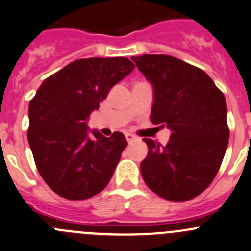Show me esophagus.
Listing matches in <instances>:
<instances>
[{
	"label": "esophagus",
	"mask_w": 251,
	"mask_h": 251,
	"mask_svg": "<svg viewBox=\"0 0 251 251\" xmlns=\"http://www.w3.org/2000/svg\"><path fill=\"white\" fill-rule=\"evenodd\" d=\"M125 137H126V140H127V142L131 143L133 140H135L136 136L132 135V133H128V132H127V133H126V135H125Z\"/></svg>",
	"instance_id": "esophagus-1"
}]
</instances>
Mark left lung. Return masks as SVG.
Listing matches in <instances>:
<instances>
[{
    "label": "left lung",
    "instance_id": "1",
    "mask_svg": "<svg viewBox=\"0 0 251 251\" xmlns=\"http://www.w3.org/2000/svg\"><path fill=\"white\" fill-rule=\"evenodd\" d=\"M133 62L152 83L151 121L167 126L165 146L143 138L146 185L165 200L181 202L205 191L220 170L229 140L227 104L205 71L169 55H142Z\"/></svg>",
    "mask_w": 251,
    "mask_h": 251
}]
</instances>
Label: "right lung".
I'll use <instances>...</instances> for the list:
<instances>
[{
	"instance_id": "right-lung-1",
	"label": "right lung",
	"mask_w": 251,
	"mask_h": 251,
	"mask_svg": "<svg viewBox=\"0 0 251 251\" xmlns=\"http://www.w3.org/2000/svg\"><path fill=\"white\" fill-rule=\"evenodd\" d=\"M135 69L126 57L74 61L41 83L29 103L28 142L35 165L53 193L67 200H86L110 181L125 136L88 135L89 115L109 91Z\"/></svg>"
}]
</instances>
